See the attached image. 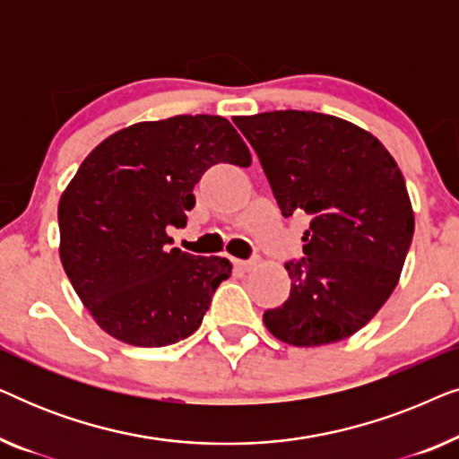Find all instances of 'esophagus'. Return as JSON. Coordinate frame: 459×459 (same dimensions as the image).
Returning a JSON list of instances; mask_svg holds the SVG:
<instances>
[{
	"label": "esophagus",
	"mask_w": 459,
	"mask_h": 459,
	"mask_svg": "<svg viewBox=\"0 0 459 459\" xmlns=\"http://www.w3.org/2000/svg\"><path fill=\"white\" fill-rule=\"evenodd\" d=\"M234 265L236 269H240V272H248V269H253L256 263L255 261H242V259H234Z\"/></svg>",
	"instance_id": "esophagus-1"
}]
</instances>
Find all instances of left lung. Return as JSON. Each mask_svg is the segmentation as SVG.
Here are the masks:
<instances>
[{"instance_id":"8db88e82","label":"left lung","mask_w":459,"mask_h":459,"mask_svg":"<svg viewBox=\"0 0 459 459\" xmlns=\"http://www.w3.org/2000/svg\"><path fill=\"white\" fill-rule=\"evenodd\" d=\"M259 154L281 212L311 215L305 259L286 263L290 297L263 324L292 347L361 330L399 284L413 236L403 173L378 137L311 110L236 117Z\"/></svg>"}]
</instances>
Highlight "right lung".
I'll return each mask as SVG.
<instances>
[{"mask_svg":"<svg viewBox=\"0 0 459 459\" xmlns=\"http://www.w3.org/2000/svg\"><path fill=\"white\" fill-rule=\"evenodd\" d=\"M219 162H253L234 125L179 115L115 131L68 181L58 204L60 261L106 334L167 347L200 328L231 263L169 248L167 228H184L194 186Z\"/></svg>","mask_w":459,"mask_h":459,"instance_id":"right-lung-1","label":"right lung"}]
</instances>
